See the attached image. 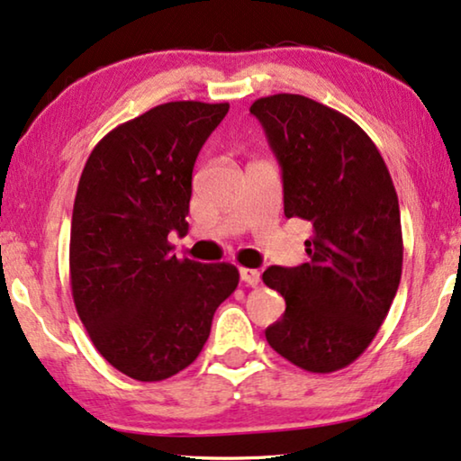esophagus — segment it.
<instances>
[{
  "instance_id": "34e87169",
  "label": "esophagus",
  "mask_w": 461,
  "mask_h": 461,
  "mask_svg": "<svg viewBox=\"0 0 461 461\" xmlns=\"http://www.w3.org/2000/svg\"><path fill=\"white\" fill-rule=\"evenodd\" d=\"M239 273H241V281L245 283V285L256 287L258 283H260V273H258V270H254V268H241Z\"/></svg>"
}]
</instances>
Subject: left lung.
<instances>
[{"label": "left lung", "mask_w": 461, "mask_h": 461, "mask_svg": "<svg viewBox=\"0 0 461 461\" xmlns=\"http://www.w3.org/2000/svg\"><path fill=\"white\" fill-rule=\"evenodd\" d=\"M249 111L283 169L285 216L312 229L311 260L264 270L285 298L267 342L295 367L331 374L367 350L399 289V197L374 140L339 111L300 94L258 98Z\"/></svg>", "instance_id": "left-lung-1"}]
</instances>
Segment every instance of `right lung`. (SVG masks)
Here are the masks:
<instances>
[{
    "label": "right lung",
    "instance_id": "add662e5",
    "mask_svg": "<svg viewBox=\"0 0 461 461\" xmlns=\"http://www.w3.org/2000/svg\"><path fill=\"white\" fill-rule=\"evenodd\" d=\"M229 103L176 100L111 130L75 194L68 273L96 350L138 382L167 380L199 357L216 308L235 292L229 262L176 258L188 230L193 167Z\"/></svg>",
    "mask_w": 461,
    "mask_h": 461
}]
</instances>
